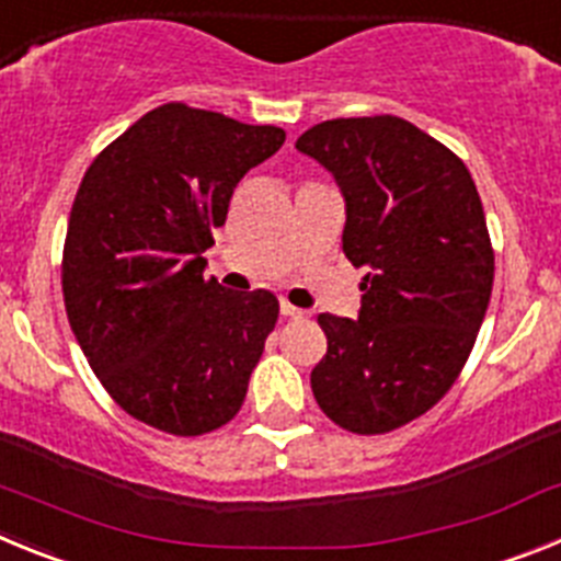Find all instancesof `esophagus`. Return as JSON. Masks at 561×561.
Segmentation results:
<instances>
[{"instance_id":"34e87169","label":"esophagus","mask_w":561,"mask_h":561,"mask_svg":"<svg viewBox=\"0 0 561 561\" xmlns=\"http://www.w3.org/2000/svg\"><path fill=\"white\" fill-rule=\"evenodd\" d=\"M280 314H284V317H295V320H297V317H306V311L297 309V306H291L289 300H280Z\"/></svg>"}]
</instances>
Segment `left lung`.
<instances>
[{
	"label": "left lung",
	"instance_id": "left-lung-1",
	"mask_svg": "<svg viewBox=\"0 0 561 561\" xmlns=\"http://www.w3.org/2000/svg\"><path fill=\"white\" fill-rule=\"evenodd\" d=\"M295 148L334 176L342 252L368 270L356 320L317 317L329 351L311 390L342 430L390 433L453 388L489 309L494 252L478 187L447 146L393 114L317 123Z\"/></svg>",
	"mask_w": 561,
	"mask_h": 561
}]
</instances>
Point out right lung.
I'll list each match as a JSON object with an SVG mask.
<instances>
[{
    "mask_svg": "<svg viewBox=\"0 0 561 561\" xmlns=\"http://www.w3.org/2000/svg\"><path fill=\"white\" fill-rule=\"evenodd\" d=\"M284 140L277 126L165 103L83 173L64 244V304L89 368L142 424L202 435L244 404L277 297L205 280L202 252L241 176Z\"/></svg>",
    "mask_w": 561,
    "mask_h": 561,
    "instance_id": "1",
    "label": "right lung"
}]
</instances>
